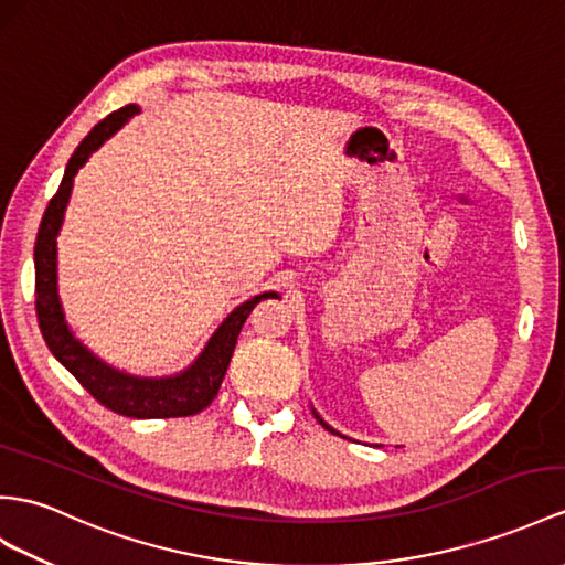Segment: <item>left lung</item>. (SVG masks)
Instances as JSON below:
<instances>
[{"label":"left lung","mask_w":565,"mask_h":565,"mask_svg":"<svg viewBox=\"0 0 565 565\" xmlns=\"http://www.w3.org/2000/svg\"><path fill=\"white\" fill-rule=\"evenodd\" d=\"M311 412H313V417H316V422H319V424L323 426V429H328L330 434H338V436H342L340 431H335V429H333V426H330V424H326V422H323V417H321V415H319V412H316L313 407H311ZM342 438H348V436H342Z\"/></svg>","instance_id":"8db88e82"}]
</instances>
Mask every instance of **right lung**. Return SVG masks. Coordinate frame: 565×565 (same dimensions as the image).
Segmentation results:
<instances>
[{"mask_svg": "<svg viewBox=\"0 0 565 565\" xmlns=\"http://www.w3.org/2000/svg\"><path fill=\"white\" fill-rule=\"evenodd\" d=\"M134 115H139V105H127L117 113L107 115L100 124H95L90 134L78 143L74 156L68 158L66 170L57 194L52 196L43 223L35 239V311L38 323L43 330L50 352L57 356V362L84 386L95 401L107 409L124 417L136 419H170V417H189L205 409L220 391V383L225 379L232 352L237 345V335L246 321V316L258 305L260 299L278 297V292H264L244 305L232 309L227 319L215 328L211 340L205 342L201 354L184 371L172 376H134L127 371H119L95 356L64 319V309L57 292V235L64 223V211L72 196L74 177L84 168L86 160L98 150L109 136L117 134Z\"/></svg>", "mask_w": 565, "mask_h": 565, "instance_id": "add662e5", "label": "right lung"}]
</instances>
